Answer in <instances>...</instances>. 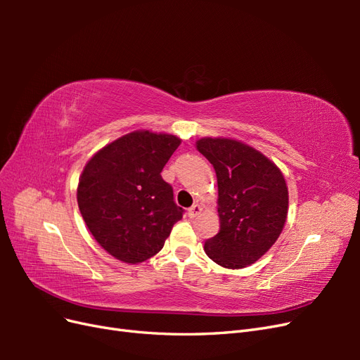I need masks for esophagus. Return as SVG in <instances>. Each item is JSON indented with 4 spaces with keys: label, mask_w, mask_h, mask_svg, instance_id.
Returning a JSON list of instances; mask_svg holds the SVG:
<instances>
[{
    "label": "esophagus",
    "mask_w": 360,
    "mask_h": 360,
    "mask_svg": "<svg viewBox=\"0 0 360 360\" xmlns=\"http://www.w3.org/2000/svg\"><path fill=\"white\" fill-rule=\"evenodd\" d=\"M201 212H202V205L197 202V204H193L191 209L188 210V214H189V217H197Z\"/></svg>",
    "instance_id": "1"
}]
</instances>
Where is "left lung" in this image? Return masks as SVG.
I'll list each match as a JSON object with an SVG mask.
<instances>
[{"label":"left lung","instance_id":"left-lung-1","mask_svg":"<svg viewBox=\"0 0 360 360\" xmlns=\"http://www.w3.org/2000/svg\"><path fill=\"white\" fill-rule=\"evenodd\" d=\"M217 179L219 233L205 254L225 269L254 264L275 245L288 213L282 171L261 151L231 138L205 136L195 144Z\"/></svg>","mask_w":360,"mask_h":360}]
</instances>
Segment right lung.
I'll return each mask as SVG.
<instances>
[{
    "mask_svg": "<svg viewBox=\"0 0 360 360\" xmlns=\"http://www.w3.org/2000/svg\"><path fill=\"white\" fill-rule=\"evenodd\" d=\"M181 144L176 135L135 130L102 147L79 177V212L96 242L127 264L156 255L183 209L160 172Z\"/></svg>",
    "mask_w": 360,
    "mask_h": 360,
    "instance_id": "obj_1",
    "label": "right lung"
}]
</instances>
